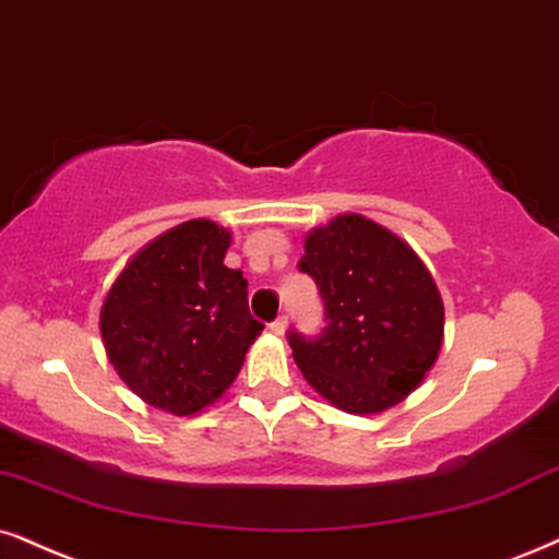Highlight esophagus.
Wrapping results in <instances>:
<instances>
[{"label":"esophagus","instance_id":"esophagus-1","mask_svg":"<svg viewBox=\"0 0 559 559\" xmlns=\"http://www.w3.org/2000/svg\"><path fill=\"white\" fill-rule=\"evenodd\" d=\"M286 324H288V317H286V314H281V317H275V320L271 322V330L275 332V335H284Z\"/></svg>","mask_w":559,"mask_h":559}]
</instances>
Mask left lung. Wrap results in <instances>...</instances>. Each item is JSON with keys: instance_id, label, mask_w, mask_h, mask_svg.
I'll return each instance as SVG.
<instances>
[{"instance_id": "obj_1", "label": "left lung", "mask_w": 559, "mask_h": 559, "mask_svg": "<svg viewBox=\"0 0 559 559\" xmlns=\"http://www.w3.org/2000/svg\"><path fill=\"white\" fill-rule=\"evenodd\" d=\"M299 271L324 304L320 335H286L304 379L345 413L405 400L443 341V301L420 258L371 218L345 214L309 231Z\"/></svg>"}]
</instances>
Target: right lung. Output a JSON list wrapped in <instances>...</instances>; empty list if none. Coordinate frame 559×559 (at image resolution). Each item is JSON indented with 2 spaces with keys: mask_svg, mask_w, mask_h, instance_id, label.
<instances>
[{
  "mask_svg": "<svg viewBox=\"0 0 559 559\" xmlns=\"http://www.w3.org/2000/svg\"><path fill=\"white\" fill-rule=\"evenodd\" d=\"M229 231L206 218L165 231L118 275L100 332L118 377L154 407L193 415L222 397L263 332L242 271L224 265Z\"/></svg>",
  "mask_w": 559,
  "mask_h": 559,
  "instance_id": "1",
  "label": "right lung"
}]
</instances>
